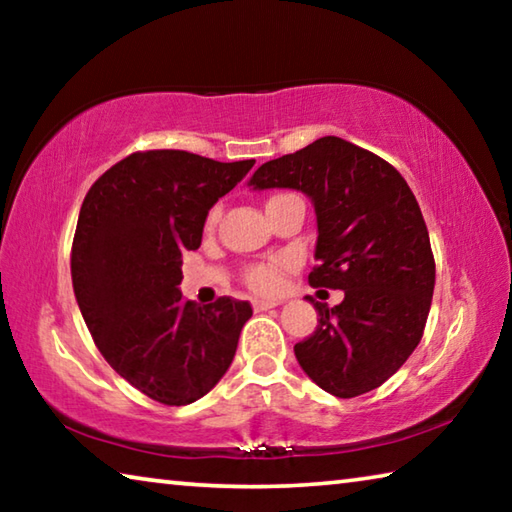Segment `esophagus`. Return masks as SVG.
I'll return each instance as SVG.
<instances>
[{"mask_svg":"<svg viewBox=\"0 0 512 512\" xmlns=\"http://www.w3.org/2000/svg\"><path fill=\"white\" fill-rule=\"evenodd\" d=\"M277 305H280V302H273V300H255V302H253L255 311H266V309H273V307H277Z\"/></svg>","mask_w":512,"mask_h":512,"instance_id":"34e87169","label":"esophagus"}]
</instances>
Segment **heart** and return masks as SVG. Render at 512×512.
I'll list each match as a JSON object with an SVG mask.
<instances>
[{
	"label": "heart",
	"instance_id": "1",
	"mask_svg": "<svg viewBox=\"0 0 512 512\" xmlns=\"http://www.w3.org/2000/svg\"><path fill=\"white\" fill-rule=\"evenodd\" d=\"M216 212L207 219V228H214ZM244 280L259 296H273L282 287V271L277 264H253L244 271Z\"/></svg>",
	"mask_w": 512,
	"mask_h": 512
}]
</instances>
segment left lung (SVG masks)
<instances>
[{
    "label": "left lung",
    "mask_w": 512,
    "mask_h": 512,
    "mask_svg": "<svg viewBox=\"0 0 512 512\" xmlns=\"http://www.w3.org/2000/svg\"><path fill=\"white\" fill-rule=\"evenodd\" d=\"M248 185L311 198L318 266L309 284L345 293L336 307L316 302V332L293 348L300 368L343 400L375 391L418 348L436 284L411 187L379 155L334 135L264 162Z\"/></svg>",
    "instance_id": "8db88e82"
}]
</instances>
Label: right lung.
<instances>
[{
	"label": "right lung",
	"mask_w": 512,
	"mask_h": 512,
	"mask_svg": "<svg viewBox=\"0 0 512 512\" xmlns=\"http://www.w3.org/2000/svg\"><path fill=\"white\" fill-rule=\"evenodd\" d=\"M255 160L216 162L187 151L133 153L90 187L72 244V284L85 325L112 368L167 406L201 400L235 359L244 300H183V253L207 212Z\"/></svg>",
	"instance_id": "add662e5"
}]
</instances>
